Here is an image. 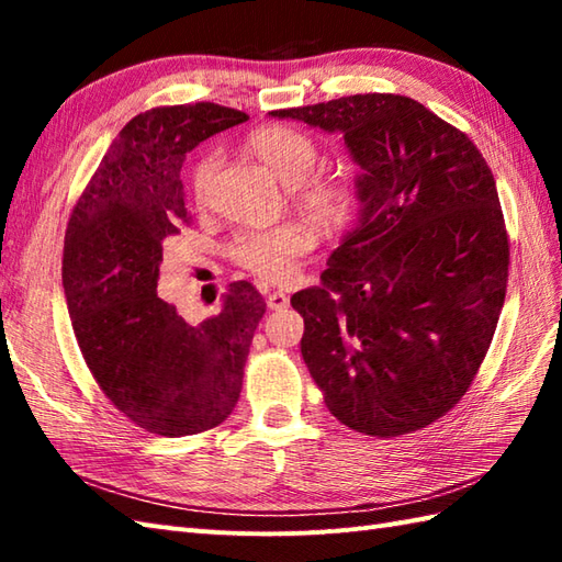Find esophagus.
<instances>
[{
	"label": "esophagus",
	"instance_id": "34e87169",
	"mask_svg": "<svg viewBox=\"0 0 562 562\" xmlns=\"http://www.w3.org/2000/svg\"><path fill=\"white\" fill-rule=\"evenodd\" d=\"M266 304H268V308H272V312H280V308L290 304V296L284 292L272 290V292H266Z\"/></svg>",
	"mask_w": 562,
	"mask_h": 562
}]
</instances>
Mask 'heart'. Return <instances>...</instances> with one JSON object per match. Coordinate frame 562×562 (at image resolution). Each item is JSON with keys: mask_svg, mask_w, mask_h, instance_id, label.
<instances>
[{"mask_svg": "<svg viewBox=\"0 0 562 562\" xmlns=\"http://www.w3.org/2000/svg\"><path fill=\"white\" fill-rule=\"evenodd\" d=\"M248 149L280 178L294 186V200L321 224H338L350 207V188L340 176H308L318 161V142L306 130L270 123L246 139ZM220 169V151L202 149L190 164V193L198 205H205L214 173ZM314 246V234L300 222H282L268 229L238 232L226 254L244 270L266 282H282L294 272L296 262Z\"/></svg>", "mask_w": 562, "mask_h": 562, "instance_id": "b5f03b06", "label": "heart"}]
</instances>
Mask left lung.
Here are the masks:
<instances>
[{"label":"left lung","instance_id":"obj_1","mask_svg":"<svg viewBox=\"0 0 562 562\" xmlns=\"http://www.w3.org/2000/svg\"><path fill=\"white\" fill-rule=\"evenodd\" d=\"M342 133L362 214L318 288L292 296L328 411L379 439L423 429L473 384L505 304L509 236L473 139L401 93L272 111Z\"/></svg>","mask_w":562,"mask_h":562}]
</instances>
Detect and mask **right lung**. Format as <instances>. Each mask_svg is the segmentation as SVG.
Listing matches in <instances>:
<instances>
[{"label": "right lung", "mask_w": 562, "mask_h": 562, "mask_svg": "<svg viewBox=\"0 0 562 562\" xmlns=\"http://www.w3.org/2000/svg\"><path fill=\"white\" fill-rule=\"evenodd\" d=\"M246 117L207 101L135 115L69 214L63 284L83 362L117 411L161 437L207 432L232 415L266 314L246 280L200 326L157 294L164 246L190 224L186 154Z\"/></svg>", "instance_id": "1"}]
</instances>
